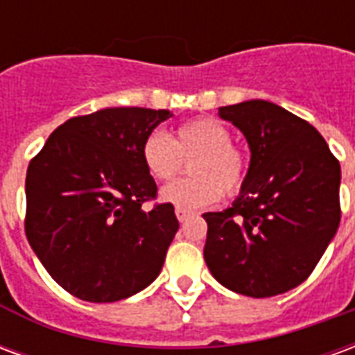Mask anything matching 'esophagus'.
I'll return each instance as SVG.
<instances>
[{"label": "esophagus", "instance_id": "1", "mask_svg": "<svg viewBox=\"0 0 355 355\" xmlns=\"http://www.w3.org/2000/svg\"><path fill=\"white\" fill-rule=\"evenodd\" d=\"M175 215H177V218H178V220H180V223H184L186 218H188V216L192 215V213H190V211H188V209L177 207V209H175Z\"/></svg>", "mask_w": 355, "mask_h": 355}]
</instances>
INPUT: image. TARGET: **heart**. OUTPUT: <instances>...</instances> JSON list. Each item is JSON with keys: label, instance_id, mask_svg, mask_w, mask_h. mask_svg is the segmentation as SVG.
Segmentation results:
<instances>
[{"label": "heart", "instance_id": "heart-1", "mask_svg": "<svg viewBox=\"0 0 355 355\" xmlns=\"http://www.w3.org/2000/svg\"><path fill=\"white\" fill-rule=\"evenodd\" d=\"M193 155V158L191 155ZM190 178H180L162 190V200L182 209L213 205L220 196H236L249 177L245 150L232 142L230 129L216 117L201 116L180 123L171 139L162 131L148 132L140 157L148 175L155 180H171L189 159Z\"/></svg>", "mask_w": 355, "mask_h": 355}]
</instances>
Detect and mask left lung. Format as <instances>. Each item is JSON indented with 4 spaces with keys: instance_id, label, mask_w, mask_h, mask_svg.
<instances>
[{
    "instance_id": "1",
    "label": "left lung",
    "mask_w": 355,
    "mask_h": 355,
    "mask_svg": "<svg viewBox=\"0 0 355 355\" xmlns=\"http://www.w3.org/2000/svg\"><path fill=\"white\" fill-rule=\"evenodd\" d=\"M245 135L249 177L234 205L205 213L203 257L218 283L266 298L312 274L340 223V163L302 117L268 101L223 106Z\"/></svg>"
}]
</instances>
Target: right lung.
Listing matches in <instances>:
<instances>
[{
	"label": "right lung",
	"mask_w": 355,
	"mask_h": 355,
	"mask_svg": "<svg viewBox=\"0 0 355 355\" xmlns=\"http://www.w3.org/2000/svg\"><path fill=\"white\" fill-rule=\"evenodd\" d=\"M169 110L104 108L51 132L26 173L24 230L51 277L87 302H116L162 272L178 230L175 207L140 157Z\"/></svg>",
	"instance_id": "obj_1"
}]
</instances>
